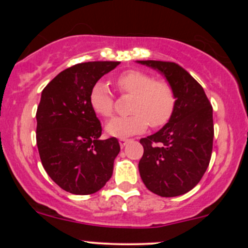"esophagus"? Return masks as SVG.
<instances>
[{"instance_id": "1", "label": "esophagus", "mask_w": 248, "mask_h": 248, "mask_svg": "<svg viewBox=\"0 0 248 248\" xmlns=\"http://www.w3.org/2000/svg\"><path fill=\"white\" fill-rule=\"evenodd\" d=\"M129 141H130L129 139H120V140H119V142H120V146H121L122 148L126 146V144H127Z\"/></svg>"}]
</instances>
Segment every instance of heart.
<instances>
[{"instance_id": "heart-1", "label": "heart", "mask_w": 248, "mask_h": 248, "mask_svg": "<svg viewBox=\"0 0 248 248\" xmlns=\"http://www.w3.org/2000/svg\"><path fill=\"white\" fill-rule=\"evenodd\" d=\"M115 84L120 92L134 95L129 116H115L106 124L110 136L126 139L147 129L148 122L153 127H162L171 119L176 107V95L166 80H155L149 73L139 70L122 72L116 77ZM93 112L101 118L113 113L114 98L104 81H96L88 94Z\"/></svg>"}]
</instances>
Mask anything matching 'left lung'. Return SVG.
Segmentation results:
<instances>
[{"mask_svg":"<svg viewBox=\"0 0 248 248\" xmlns=\"http://www.w3.org/2000/svg\"><path fill=\"white\" fill-rule=\"evenodd\" d=\"M158 71L176 95V107L166 126L141 139L143 156L139 171L148 190L176 197L195 187L209 167L213 143L212 106L189 72L176 62L138 61Z\"/></svg>","mask_w":248,"mask_h":248,"instance_id":"1","label":"left lung"}]
</instances>
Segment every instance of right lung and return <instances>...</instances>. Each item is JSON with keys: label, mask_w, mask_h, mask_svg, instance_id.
<instances>
[{"label": "right lung", "mask_w": 248, "mask_h": 248, "mask_svg": "<svg viewBox=\"0 0 248 248\" xmlns=\"http://www.w3.org/2000/svg\"><path fill=\"white\" fill-rule=\"evenodd\" d=\"M120 62H88L56 76L42 92L36 140L45 171L65 191L91 195L113 173L115 138L100 140L101 124L88 102L93 85Z\"/></svg>", "instance_id": "right-lung-1"}]
</instances>
